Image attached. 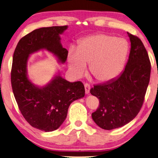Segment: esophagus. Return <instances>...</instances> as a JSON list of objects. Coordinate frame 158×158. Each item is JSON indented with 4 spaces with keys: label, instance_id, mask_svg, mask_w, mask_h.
I'll return each mask as SVG.
<instances>
[{
    "label": "esophagus",
    "instance_id": "34e87169",
    "mask_svg": "<svg viewBox=\"0 0 158 158\" xmlns=\"http://www.w3.org/2000/svg\"><path fill=\"white\" fill-rule=\"evenodd\" d=\"M85 93L87 95L89 94V91H90V85L87 83L85 84Z\"/></svg>",
    "mask_w": 158,
    "mask_h": 158
}]
</instances>
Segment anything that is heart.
I'll use <instances>...</instances> for the list:
<instances>
[{
	"label": "heart",
	"instance_id": "1",
	"mask_svg": "<svg viewBox=\"0 0 158 158\" xmlns=\"http://www.w3.org/2000/svg\"><path fill=\"white\" fill-rule=\"evenodd\" d=\"M129 52V43L124 38L106 34L92 35L83 38L76 50L69 49L68 65L76 76L80 77L89 64L91 75L98 81L110 82L122 72Z\"/></svg>",
	"mask_w": 158,
	"mask_h": 158
}]
</instances>
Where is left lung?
<instances>
[{
    "label": "left lung",
    "instance_id": "obj_1",
    "mask_svg": "<svg viewBox=\"0 0 158 158\" xmlns=\"http://www.w3.org/2000/svg\"><path fill=\"white\" fill-rule=\"evenodd\" d=\"M131 43L129 60L118 78L95 85L90 93L100 106L92 114L98 127L105 130L120 128L135 118L144 102L150 80L151 63L148 53L139 38L127 32Z\"/></svg>",
    "mask_w": 158,
    "mask_h": 158
}]
</instances>
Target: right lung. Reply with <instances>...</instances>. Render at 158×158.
<instances>
[{
  "mask_svg": "<svg viewBox=\"0 0 158 158\" xmlns=\"http://www.w3.org/2000/svg\"><path fill=\"white\" fill-rule=\"evenodd\" d=\"M67 28L66 25L35 29L19 40L14 53L11 81L15 99L29 124L45 132L61 126L71 102L85 96V87L80 81H67L59 71L45 85H35L29 78L27 62L33 53L46 50L58 63L64 64L68 52L62 47L60 35Z\"/></svg>",
  "mask_w": 158,
  "mask_h": 158,
  "instance_id": "add662e5",
  "label": "right lung"
}]
</instances>
